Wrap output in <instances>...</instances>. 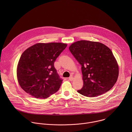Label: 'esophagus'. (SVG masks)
<instances>
[{"label":"esophagus","instance_id":"34e87169","mask_svg":"<svg viewBox=\"0 0 132 132\" xmlns=\"http://www.w3.org/2000/svg\"><path fill=\"white\" fill-rule=\"evenodd\" d=\"M73 78L72 76H70V77L69 78V80L70 81H72V80H73Z\"/></svg>","mask_w":132,"mask_h":132}]
</instances>
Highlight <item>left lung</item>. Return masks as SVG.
I'll return each instance as SVG.
<instances>
[{
  "label": "left lung",
  "mask_w": 132,
  "mask_h": 132,
  "mask_svg": "<svg viewBox=\"0 0 132 132\" xmlns=\"http://www.w3.org/2000/svg\"><path fill=\"white\" fill-rule=\"evenodd\" d=\"M69 49L81 66L84 85L78 93L95 97L114 86L119 76V66L108 47L99 42L81 40L72 43Z\"/></svg>",
  "instance_id": "8db88e82"
}]
</instances>
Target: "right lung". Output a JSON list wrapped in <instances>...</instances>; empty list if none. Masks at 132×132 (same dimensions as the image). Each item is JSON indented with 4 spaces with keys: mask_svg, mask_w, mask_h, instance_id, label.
<instances>
[{
    "mask_svg": "<svg viewBox=\"0 0 132 132\" xmlns=\"http://www.w3.org/2000/svg\"><path fill=\"white\" fill-rule=\"evenodd\" d=\"M67 46L62 43H37L27 48L18 62L16 74L21 88L36 98L46 99L62 83L54 62Z\"/></svg>",
    "mask_w": 132,
    "mask_h": 132,
    "instance_id": "right-lung-1",
    "label": "right lung"
}]
</instances>
